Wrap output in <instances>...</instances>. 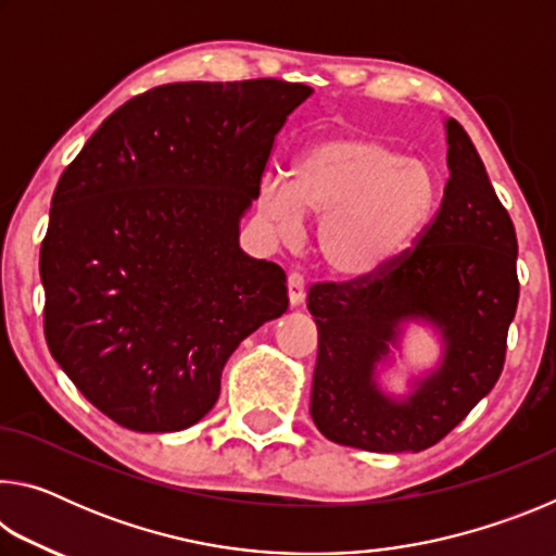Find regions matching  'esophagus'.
<instances>
[{
	"mask_svg": "<svg viewBox=\"0 0 556 556\" xmlns=\"http://www.w3.org/2000/svg\"><path fill=\"white\" fill-rule=\"evenodd\" d=\"M287 291H289V304H291V306L304 304L306 287H304V277H301L299 271H291V275H289V279H287Z\"/></svg>",
	"mask_w": 556,
	"mask_h": 556,
	"instance_id": "1",
	"label": "esophagus"
}]
</instances>
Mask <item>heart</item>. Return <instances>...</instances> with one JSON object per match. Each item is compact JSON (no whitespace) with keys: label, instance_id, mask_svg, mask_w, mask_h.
Wrapping results in <instances>:
<instances>
[{"label":"heart","instance_id":"obj_1","mask_svg":"<svg viewBox=\"0 0 556 556\" xmlns=\"http://www.w3.org/2000/svg\"><path fill=\"white\" fill-rule=\"evenodd\" d=\"M437 203L427 164L363 135L318 139L291 164L287 181L267 178L260 213L279 232L299 230L301 215L321 218L316 250L338 277H368L425 228Z\"/></svg>","mask_w":556,"mask_h":556}]
</instances>
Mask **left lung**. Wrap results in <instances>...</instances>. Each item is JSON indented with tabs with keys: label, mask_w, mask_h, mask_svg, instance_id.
<instances>
[{
	"label": "left lung",
	"mask_w": 556,
	"mask_h": 556,
	"mask_svg": "<svg viewBox=\"0 0 556 556\" xmlns=\"http://www.w3.org/2000/svg\"><path fill=\"white\" fill-rule=\"evenodd\" d=\"M446 144L444 199L417 244L368 277L308 289L318 328L312 419L336 444L417 454L460 425L503 372L520 296L515 225L456 119H446ZM404 320L434 325L445 355L412 395L394 401L374 368Z\"/></svg>",
	"instance_id": "8db88e82"
}]
</instances>
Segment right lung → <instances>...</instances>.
<instances>
[{
	"label": "right lung",
	"mask_w": 556,
	"mask_h": 556,
	"mask_svg": "<svg viewBox=\"0 0 556 556\" xmlns=\"http://www.w3.org/2000/svg\"><path fill=\"white\" fill-rule=\"evenodd\" d=\"M304 83H168L127 100L65 168L41 242L49 351L90 404L144 434L201 421L228 357L287 312V275L240 218Z\"/></svg>",
	"instance_id": "obj_1"
}]
</instances>
